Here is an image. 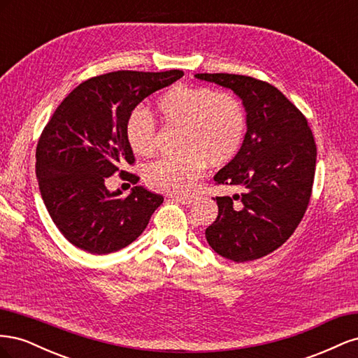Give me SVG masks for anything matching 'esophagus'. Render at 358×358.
I'll use <instances>...</instances> for the list:
<instances>
[{
  "label": "esophagus",
  "instance_id": "34e87169",
  "mask_svg": "<svg viewBox=\"0 0 358 358\" xmlns=\"http://www.w3.org/2000/svg\"><path fill=\"white\" fill-rule=\"evenodd\" d=\"M171 199L178 201V203H182V204H191L194 201V196H171Z\"/></svg>",
  "mask_w": 358,
  "mask_h": 358
}]
</instances>
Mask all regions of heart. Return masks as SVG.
<instances>
[{"mask_svg": "<svg viewBox=\"0 0 358 358\" xmlns=\"http://www.w3.org/2000/svg\"><path fill=\"white\" fill-rule=\"evenodd\" d=\"M161 122L179 131L178 152L171 158L149 162L143 179L150 188L169 194L188 192L204 166L222 167L236 158L246 134L242 101L229 92L208 86L178 85L157 103ZM128 146L148 157L157 146V127L145 110H134L125 127Z\"/></svg>", "mask_w": 358, "mask_h": 358, "instance_id": "1", "label": "heart"}]
</instances>
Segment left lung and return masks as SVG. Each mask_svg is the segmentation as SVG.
<instances>
[{
  "mask_svg": "<svg viewBox=\"0 0 358 358\" xmlns=\"http://www.w3.org/2000/svg\"><path fill=\"white\" fill-rule=\"evenodd\" d=\"M196 78L239 95L248 119L239 154L213 176L218 185L242 192L216 197L218 216L206 229V241L231 262H252L284 245L305 215L315 176V140L306 117L273 85L227 73Z\"/></svg>",
  "mask_w": 358,
  "mask_h": 358,
  "instance_id": "obj_1",
  "label": "left lung"
}]
</instances>
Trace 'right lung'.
<instances>
[{"label":"right lung","instance_id":"right-lung-1","mask_svg":"<svg viewBox=\"0 0 358 358\" xmlns=\"http://www.w3.org/2000/svg\"><path fill=\"white\" fill-rule=\"evenodd\" d=\"M180 70L113 71L82 82L57 107L36 150L41 199L66 239L86 252L110 254L133 243L164 201L159 194L134 187L125 199L106 180L134 164L125 127L136 106L176 82ZM129 176L127 177L126 175Z\"/></svg>","mask_w":358,"mask_h":358}]
</instances>
